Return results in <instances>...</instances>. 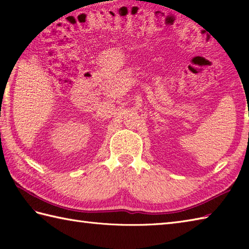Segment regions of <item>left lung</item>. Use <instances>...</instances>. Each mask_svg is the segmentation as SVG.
I'll list each match as a JSON object with an SVG mask.
<instances>
[{"instance_id":"left-lung-1","label":"left lung","mask_w":249,"mask_h":249,"mask_svg":"<svg viewBox=\"0 0 249 249\" xmlns=\"http://www.w3.org/2000/svg\"><path fill=\"white\" fill-rule=\"evenodd\" d=\"M248 113H249V112H248Z\"/></svg>"}]
</instances>
